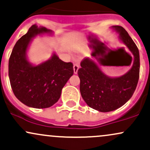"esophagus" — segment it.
<instances>
[{
	"mask_svg": "<svg viewBox=\"0 0 150 150\" xmlns=\"http://www.w3.org/2000/svg\"><path fill=\"white\" fill-rule=\"evenodd\" d=\"M79 69V64H77V63H75V64H74V73L75 74H77Z\"/></svg>",
	"mask_w": 150,
	"mask_h": 150,
	"instance_id": "esophagus-1",
	"label": "esophagus"
}]
</instances>
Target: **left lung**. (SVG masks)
Instances as JSON below:
<instances>
[{
    "label": "left lung",
    "instance_id": "obj_1",
    "mask_svg": "<svg viewBox=\"0 0 150 150\" xmlns=\"http://www.w3.org/2000/svg\"><path fill=\"white\" fill-rule=\"evenodd\" d=\"M119 38L133 56V65L128 73L118 78H110L103 73L94 62L84 58L78 70L80 92L90 107L101 112L119 108L127 103L134 93L140 75V54L127 31L121 26H113Z\"/></svg>",
    "mask_w": 150,
    "mask_h": 150
}]
</instances>
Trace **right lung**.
Segmentation results:
<instances>
[{"label":"right lung","instance_id":"obj_1","mask_svg":"<svg viewBox=\"0 0 150 150\" xmlns=\"http://www.w3.org/2000/svg\"><path fill=\"white\" fill-rule=\"evenodd\" d=\"M49 32L50 30L45 27L31 26L17 40L9 59L8 74L12 91L19 101L33 108H47L57 103L62 89L74 74L73 64L64 62L55 54L38 66L28 62L26 52L31 38Z\"/></svg>","mask_w":150,"mask_h":150}]
</instances>
